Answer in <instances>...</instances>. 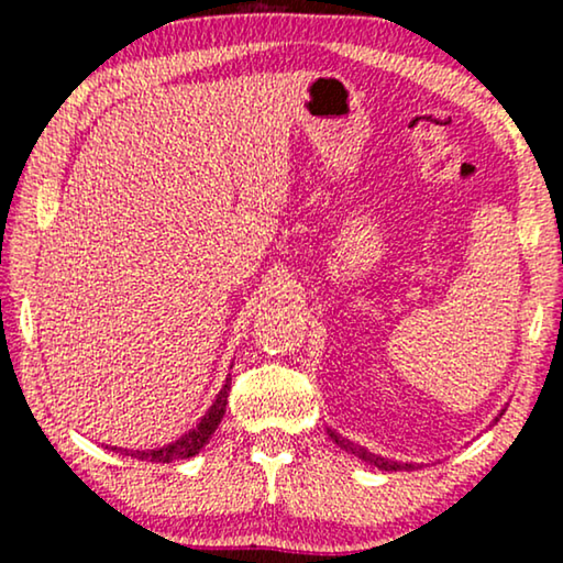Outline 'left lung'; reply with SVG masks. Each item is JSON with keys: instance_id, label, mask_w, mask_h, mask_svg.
<instances>
[{"instance_id": "1", "label": "left lung", "mask_w": 563, "mask_h": 563, "mask_svg": "<svg viewBox=\"0 0 563 563\" xmlns=\"http://www.w3.org/2000/svg\"><path fill=\"white\" fill-rule=\"evenodd\" d=\"M503 412H505V410H503ZM503 412H499V415H503ZM328 435L333 438V443L341 445V449H343L345 453H353V456H358L361 461H366V464L376 466V468H379V472H412V468H420V464H399V461L384 459V456H379V453L366 451L364 445L349 441V438H343L341 433H335V430H330V428H328Z\"/></svg>"}]
</instances>
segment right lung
I'll return each mask as SVG.
<instances>
[{
  "label": "right lung",
  "mask_w": 563,
  "mask_h": 563,
  "mask_svg": "<svg viewBox=\"0 0 563 563\" xmlns=\"http://www.w3.org/2000/svg\"><path fill=\"white\" fill-rule=\"evenodd\" d=\"M228 391H230V379L222 384L220 395L214 397V402L210 410L202 415V420L197 422V428H191L189 433H184L179 441L161 445V449H148V451H122L125 456H133L137 461H158V464H172V461H181V459H191L202 451V445L210 441L214 430H218L222 415H225V405H228ZM118 451V449H112Z\"/></svg>",
  "instance_id": "right-lung-1"
}]
</instances>
